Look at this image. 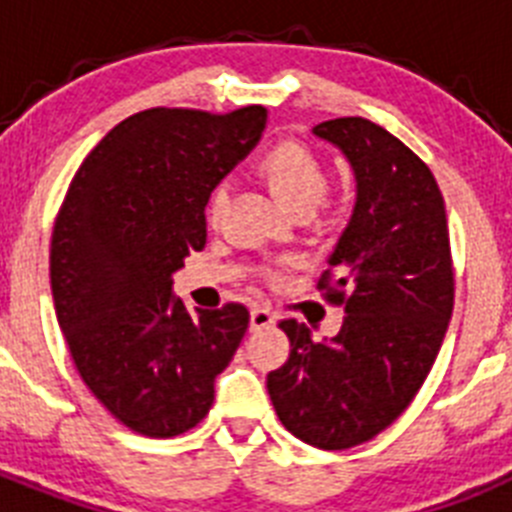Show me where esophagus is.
Instances as JSON below:
<instances>
[{
    "mask_svg": "<svg viewBox=\"0 0 512 512\" xmlns=\"http://www.w3.org/2000/svg\"><path fill=\"white\" fill-rule=\"evenodd\" d=\"M269 325H274V315H271L269 310H264V307H253V310H251V330H253V333H256V330L269 328Z\"/></svg>",
    "mask_w": 512,
    "mask_h": 512,
    "instance_id": "esophagus-1",
    "label": "esophagus"
}]
</instances>
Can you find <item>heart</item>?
I'll use <instances>...</instances> for the list:
<instances>
[{"mask_svg": "<svg viewBox=\"0 0 512 512\" xmlns=\"http://www.w3.org/2000/svg\"><path fill=\"white\" fill-rule=\"evenodd\" d=\"M261 174L292 212H315L328 197L330 174L323 158L302 143H279L261 158ZM230 179H220L207 200V220L220 223L230 202Z\"/></svg>", "mask_w": 512, "mask_h": 512, "instance_id": "heart-1", "label": "heart"}]
</instances>
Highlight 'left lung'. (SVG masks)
Returning a JSON list of instances; mask_svg holds the SVG:
<instances>
[{
    "mask_svg": "<svg viewBox=\"0 0 512 512\" xmlns=\"http://www.w3.org/2000/svg\"><path fill=\"white\" fill-rule=\"evenodd\" d=\"M346 156L356 205L318 289L343 307L338 336L282 320L289 359L269 372L279 420L315 449L341 451L395 423L438 356L451 310L449 225L431 169L364 117L312 128Z\"/></svg>",
    "mask_w": 512,
    "mask_h": 512,
    "instance_id": "obj_1",
    "label": "left lung"
}]
</instances>
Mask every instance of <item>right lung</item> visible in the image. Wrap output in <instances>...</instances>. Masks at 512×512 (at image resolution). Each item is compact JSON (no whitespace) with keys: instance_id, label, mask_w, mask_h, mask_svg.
<instances>
[{"instance_id":"1","label":"right lung","mask_w":512,"mask_h":512,"mask_svg":"<svg viewBox=\"0 0 512 512\" xmlns=\"http://www.w3.org/2000/svg\"><path fill=\"white\" fill-rule=\"evenodd\" d=\"M261 104L228 115L153 107L122 120L76 171L51 241L56 318L81 379L130 431L200 423L248 328L243 305L189 312L174 271L207 241L210 192L253 151Z\"/></svg>"}]
</instances>
